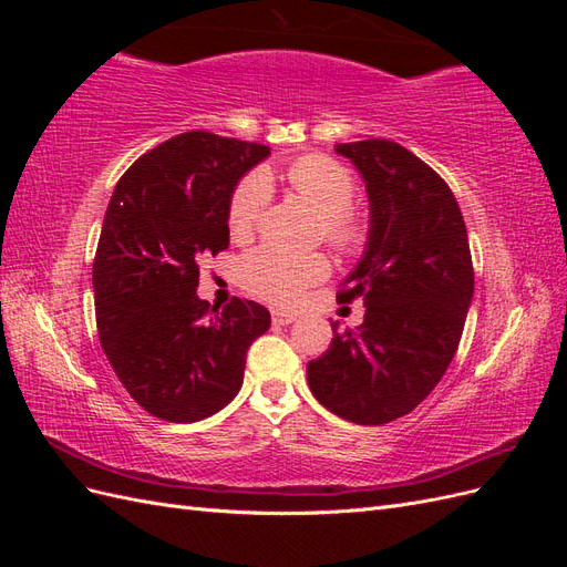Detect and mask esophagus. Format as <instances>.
<instances>
[{
    "mask_svg": "<svg viewBox=\"0 0 567 567\" xmlns=\"http://www.w3.org/2000/svg\"><path fill=\"white\" fill-rule=\"evenodd\" d=\"M271 319H274V323L286 326V323H293L298 319V315L296 312H288V310H274Z\"/></svg>",
    "mask_w": 567,
    "mask_h": 567,
    "instance_id": "esophagus-1",
    "label": "esophagus"
}]
</instances>
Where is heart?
Listing matches in <instances>:
<instances>
[{
  "instance_id": "b5f03b06",
  "label": "heart",
  "mask_w": 567,
  "mask_h": 567,
  "mask_svg": "<svg viewBox=\"0 0 567 567\" xmlns=\"http://www.w3.org/2000/svg\"><path fill=\"white\" fill-rule=\"evenodd\" d=\"M290 188L321 215V234L336 250L352 255L367 244V221L352 210L357 179L336 158L307 153L286 169ZM271 182L265 173H250L238 182L229 198L227 227L234 238H248L267 210ZM244 286L269 302L290 305L302 298L305 288L331 274L329 257L321 252H290L262 246L248 252L238 265Z\"/></svg>"
}]
</instances>
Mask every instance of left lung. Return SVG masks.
I'll list each match as a JSON object with an SVG mask.
<instances>
[{"label":"left lung","instance_id":"1","mask_svg":"<svg viewBox=\"0 0 567 567\" xmlns=\"http://www.w3.org/2000/svg\"><path fill=\"white\" fill-rule=\"evenodd\" d=\"M367 182L371 227L338 302L362 298L354 331L307 364L315 398L336 416L383 425L416 409L447 371L473 298V260L458 203L431 165L390 140L338 144Z\"/></svg>","mask_w":567,"mask_h":567}]
</instances>
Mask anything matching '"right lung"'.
Wrapping results in <instances>:
<instances>
[{"label":"right lung","mask_w":567,"mask_h":567,"mask_svg":"<svg viewBox=\"0 0 567 567\" xmlns=\"http://www.w3.org/2000/svg\"><path fill=\"white\" fill-rule=\"evenodd\" d=\"M269 146L184 132L115 184L94 255L96 331L109 362L151 416L194 423L227 406L246 352L269 329L267 307L231 298L217 312L196 296L198 262L229 248L236 182Z\"/></svg>","instance_id":"add662e5"}]
</instances>
